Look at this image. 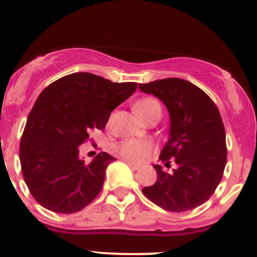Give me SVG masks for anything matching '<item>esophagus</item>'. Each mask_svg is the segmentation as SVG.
<instances>
[{
  "label": "esophagus",
  "instance_id": "esophagus-1",
  "mask_svg": "<svg viewBox=\"0 0 257 257\" xmlns=\"http://www.w3.org/2000/svg\"><path fill=\"white\" fill-rule=\"evenodd\" d=\"M125 163H126V164H128L129 167H131L133 170H139V169H141V165L136 164V163L131 162V160H125Z\"/></svg>",
  "mask_w": 257,
  "mask_h": 257
}]
</instances>
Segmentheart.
<instances>
[{
  "label": "heart",
  "mask_w": 257,
  "mask_h": 257,
  "mask_svg": "<svg viewBox=\"0 0 257 257\" xmlns=\"http://www.w3.org/2000/svg\"><path fill=\"white\" fill-rule=\"evenodd\" d=\"M134 110L142 119H147L153 113H162L160 103L155 98H143L134 105ZM153 147L150 142L145 139H124L115 144V152L119 155L133 162H143L152 152Z\"/></svg>",
  "instance_id": "heart-1"
}]
</instances>
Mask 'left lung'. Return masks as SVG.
I'll return each instance as SVG.
<instances>
[{
	"mask_svg": "<svg viewBox=\"0 0 257 257\" xmlns=\"http://www.w3.org/2000/svg\"><path fill=\"white\" fill-rule=\"evenodd\" d=\"M142 92L159 98L170 115L169 139L160 160L177 164L173 173L154 165L157 181L143 194L167 211L195 209L209 200L226 165V136L219 109L193 83L165 78L139 84Z\"/></svg>",
	"mask_w": 257,
	"mask_h": 257,
	"instance_id": "obj_1",
	"label": "left lung"
}]
</instances>
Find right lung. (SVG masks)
I'll list each match as a JSON object with an SVG mask.
<instances>
[{
    "instance_id": "obj_1",
    "label": "right lung",
    "mask_w": 257,
    "mask_h": 257,
    "mask_svg": "<svg viewBox=\"0 0 257 257\" xmlns=\"http://www.w3.org/2000/svg\"><path fill=\"white\" fill-rule=\"evenodd\" d=\"M134 82L114 83L92 73L68 74L49 84L36 100L20 144L23 179L43 208L72 214L92 203L115 160L99 153L89 164L78 147L93 129L105 128L110 113L137 90Z\"/></svg>"
}]
</instances>
